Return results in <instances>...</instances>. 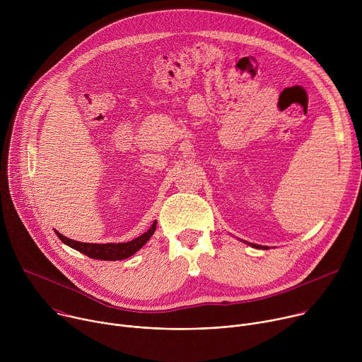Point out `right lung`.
Wrapping results in <instances>:
<instances>
[{
  "label": "right lung",
  "mask_w": 362,
  "mask_h": 362,
  "mask_svg": "<svg viewBox=\"0 0 362 362\" xmlns=\"http://www.w3.org/2000/svg\"><path fill=\"white\" fill-rule=\"evenodd\" d=\"M154 230H156V222L151 225V228L143 233L141 236L136 238L134 240H130L127 243H107V245H95V243H81L76 242L71 239H67L60 235V240L66 243L67 246L84 253L88 257H93V259H100V261H122L126 259V257H130L134 255L137 250H140L147 240L153 236Z\"/></svg>",
  "instance_id": "right-lung-1"
}]
</instances>
